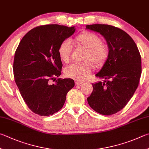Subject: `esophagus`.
<instances>
[{"instance_id":"obj_1","label":"esophagus","mask_w":149,"mask_h":149,"mask_svg":"<svg viewBox=\"0 0 149 149\" xmlns=\"http://www.w3.org/2000/svg\"><path fill=\"white\" fill-rule=\"evenodd\" d=\"M83 82L81 81H78V80H75V85H81V84H82Z\"/></svg>"}]
</instances>
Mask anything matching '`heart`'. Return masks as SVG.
Masks as SVG:
<instances>
[{
    "mask_svg": "<svg viewBox=\"0 0 149 149\" xmlns=\"http://www.w3.org/2000/svg\"><path fill=\"white\" fill-rule=\"evenodd\" d=\"M72 42L86 50L84 60L87 61L83 63H74L67 66L64 70V74L68 77L83 80L88 76L93 68L92 62L96 66H100L106 61L109 55V49L106 44L102 43L100 38L89 31H84L78 34ZM71 50L72 45L69 40H64L59 45L58 55L64 63L69 61Z\"/></svg>",
    "mask_w": 149,
    "mask_h": 149,
    "instance_id": "obj_1",
    "label": "heart"
}]
</instances>
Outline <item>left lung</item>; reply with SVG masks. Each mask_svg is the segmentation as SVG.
<instances>
[{
  "label": "left lung",
  "instance_id": "left-lung-1",
  "mask_svg": "<svg viewBox=\"0 0 149 149\" xmlns=\"http://www.w3.org/2000/svg\"><path fill=\"white\" fill-rule=\"evenodd\" d=\"M86 29L98 32L106 40L109 55L95 75L104 82L92 83L88 104L95 111L111 115L125 107L139 85L141 58L136 43L123 30L109 25L94 24Z\"/></svg>",
  "mask_w": 149,
  "mask_h": 149
}]
</instances>
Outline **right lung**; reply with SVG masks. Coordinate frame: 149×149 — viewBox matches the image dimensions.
<instances>
[{
  "mask_svg": "<svg viewBox=\"0 0 149 149\" xmlns=\"http://www.w3.org/2000/svg\"><path fill=\"white\" fill-rule=\"evenodd\" d=\"M75 26L47 25L29 31L15 51L13 75L24 101L32 112L49 116L63 107L66 94L75 85L70 78H58L63 67L58 49L71 36Z\"/></svg>",
  "mask_w": 149,
  "mask_h": 149,
  "instance_id": "right-lung-1",
  "label": "right lung"
}]
</instances>
